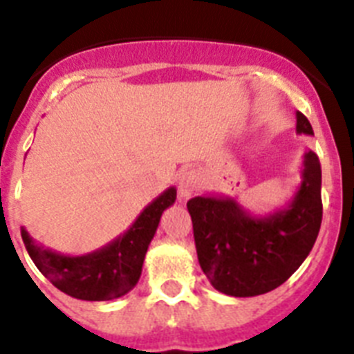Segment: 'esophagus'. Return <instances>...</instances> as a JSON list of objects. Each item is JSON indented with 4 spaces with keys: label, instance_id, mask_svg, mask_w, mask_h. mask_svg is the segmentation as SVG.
<instances>
[{
    "label": "esophagus",
    "instance_id": "1",
    "mask_svg": "<svg viewBox=\"0 0 354 354\" xmlns=\"http://www.w3.org/2000/svg\"><path fill=\"white\" fill-rule=\"evenodd\" d=\"M200 187H202V180H200L198 174L193 170L186 171V174L180 175V179H179V198L187 200L189 196L195 195Z\"/></svg>",
    "mask_w": 354,
    "mask_h": 354
}]
</instances>
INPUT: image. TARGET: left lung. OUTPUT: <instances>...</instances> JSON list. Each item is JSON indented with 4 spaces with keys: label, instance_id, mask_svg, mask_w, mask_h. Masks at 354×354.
<instances>
[{
    "label": "left lung",
    "instance_id": "8db88e82",
    "mask_svg": "<svg viewBox=\"0 0 354 354\" xmlns=\"http://www.w3.org/2000/svg\"><path fill=\"white\" fill-rule=\"evenodd\" d=\"M296 131L314 134L299 111ZM301 179L289 204L268 216L250 214L230 196L187 202L200 268L216 290L236 298L266 294L303 264L323 220L321 162L312 150L303 158Z\"/></svg>",
    "mask_w": 354,
    "mask_h": 354
}]
</instances>
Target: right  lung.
<instances>
[{
    "instance_id": "1",
    "label": "right lung",
    "mask_w": 354,
    "mask_h": 354,
    "mask_svg": "<svg viewBox=\"0 0 354 354\" xmlns=\"http://www.w3.org/2000/svg\"><path fill=\"white\" fill-rule=\"evenodd\" d=\"M177 198V189L168 187L152 200L129 230L102 248L86 255H62L37 245L26 228H21L31 261L49 282L72 298L84 301H109L129 292L140 280L145 253L158 230L165 209Z\"/></svg>"
}]
</instances>
